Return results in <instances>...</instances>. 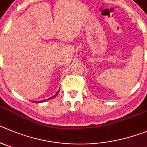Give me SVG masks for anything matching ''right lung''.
<instances>
[{"label": "right lung", "instance_id": "right-lung-1", "mask_svg": "<svg viewBox=\"0 0 147 147\" xmlns=\"http://www.w3.org/2000/svg\"><path fill=\"white\" fill-rule=\"evenodd\" d=\"M59 90H58V91H57V94H55L54 96H51V98H48V99H46V100H43V101H33V102H35V103H40V102H43V101H48V100H49V99H51V98H54L55 96H56L57 95V94H59Z\"/></svg>", "mask_w": 147, "mask_h": 147}]
</instances>
